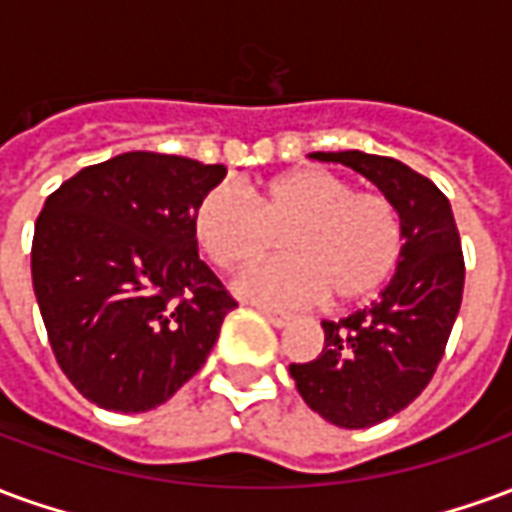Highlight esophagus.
<instances>
[{
  "instance_id": "1",
  "label": "esophagus",
  "mask_w": 512,
  "mask_h": 512,
  "mask_svg": "<svg viewBox=\"0 0 512 512\" xmlns=\"http://www.w3.org/2000/svg\"><path fill=\"white\" fill-rule=\"evenodd\" d=\"M260 315H263V318H266L271 326H277V329H282V326H288L290 323V315H285V312L266 310V307H260Z\"/></svg>"
}]
</instances>
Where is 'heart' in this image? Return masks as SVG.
<instances>
[{
  "instance_id": "b5f03b06",
  "label": "heart",
  "mask_w": 512,
  "mask_h": 512,
  "mask_svg": "<svg viewBox=\"0 0 512 512\" xmlns=\"http://www.w3.org/2000/svg\"><path fill=\"white\" fill-rule=\"evenodd\" d=\"M194 233L216 266H255L285 246L293 257L252 268L235 282L249 301L301 307L329 293L334 304L373 296L403 255V219L378 191H356L323 167L271 180L257 202L219 183L197 205Z\"/></svg>"
}]
</instances>
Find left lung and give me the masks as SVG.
Listing matches in <instances>:
<instances>
[{
	"instance_id": "1",
	"label": "left lung",
	"mask_w": 512,
	"mask_h": 512,
	"mask_svg": "<svg viewBox=\"0 0 512 512\" xmlns=\"http://www.w3.org/2000/svg\"><path fill=\"white\" fill-rule=\"evenodd\" d=\"M376 183L403 219V255L381 299L343 321H323V351L290 365L304 403L337 428L395 417L436 373L463 296V252L450 200L403 161L362 150L310 153Z\"/></svg>"
}]
</instances>
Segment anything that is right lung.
Returning <instances> with one entry per match:
<instances>
[{"label":"right lung","instance_id":"obj_1","mask_svg":"<svg viewBox=\"0 0 512 512\" xmlns=\"http://www.w3.org/2000/svg\"><path fill=\"white\" fill-rule=\"evenodd\" d=\"M222 164L134 150L65 180L35 222L32 285L51 351L90 403H167L238 304L197 255L194 213Z\"/></svg>","mask_w":512,"mask_h":512}]
</instances>
